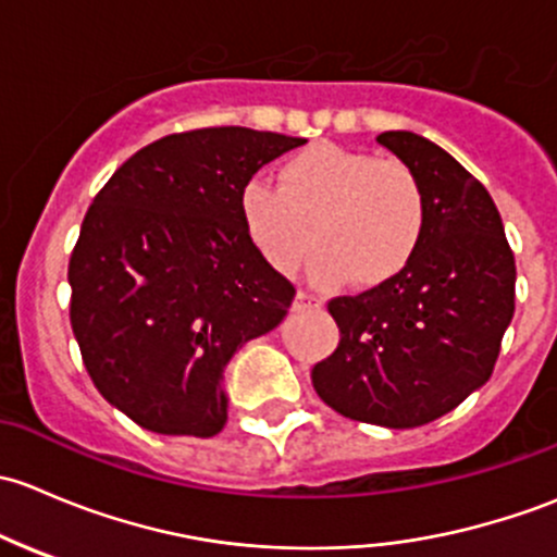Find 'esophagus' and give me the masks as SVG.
I'll list each match as a JSON object with an SVG mask.
<instances>
[{
	"instance_id": "obj_1",
	"label": "esophagus",
	"mask_w": 557,
	"mask_h": 557,
	"mask_svg": "<svg viewBox=\"0 0 557 557\" xmlns=\"http://www.w3.org/2000/svg\"><path fill=\"white\" fill-rule=\"evenodd\" d=\"M292 308H295V311H319L321 300H319V297L308 295V292H297Z\"/></svg>"
}]
</instances>
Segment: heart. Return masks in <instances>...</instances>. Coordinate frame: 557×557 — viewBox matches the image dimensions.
<instances>
[{
    "mask_svg": "<svg viewBox=\"0 0 557 557\" xmlns=\"http://www.w3.org/2000/svg\"><path fill=\"white\" fill-rule=\"evenodd\" d=\"M238 216L257 255L295 273L313 249L311 278L375 289L410 265L426 233V195L410 165L348 147L321 145L292 154L278 190L246 182Z\"/></svg>",
    "mask_w": 557,
    "mask_h": 557,
    "instance_id": "heart-1",
    "label": "heart"
}]
</instances>
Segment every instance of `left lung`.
<instances>
[{
    "instance_id": "obj_1",
    "label": "left lung",
    "mask_w": 557,
    "mask_h": 557,
    "mask_svg": "<svg viewBox=\"0 0 557 557\" xmlns=\"http://www.w3.org/2000/svg\"><path fill=\"white\" fill-rule=\"evenodd\" d=\"M426 195V233L397 278L330 302L335 354L313 367L332 410L386 429L445 416L488 383L515 313V257L496 203L440 145L386 131Z\"/></svg>"
}]
</instances>
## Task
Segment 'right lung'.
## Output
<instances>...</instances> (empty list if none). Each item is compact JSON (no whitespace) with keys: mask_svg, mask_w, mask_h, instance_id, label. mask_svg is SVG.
<instances>
[{"mask_svg":"<svg viewBox=\"0 0 557 557\" xmlns=\"http://www.w3.org/2000/svg\"><path fill=\"white\" fill-rule=\"evenodd\" d=\"M300 145L238 125L171 134L96 195L69 260V317L101 397L139 426L214 437L227 423L233 354L295 297L246 238L238 193Z\"/></svg>","mask_w":557,"mask_h":557,"instance_id":"right-lung-1","label":"right lung"}]
</instances>
